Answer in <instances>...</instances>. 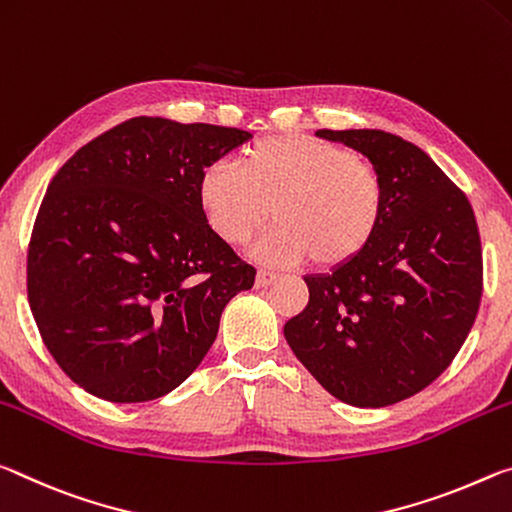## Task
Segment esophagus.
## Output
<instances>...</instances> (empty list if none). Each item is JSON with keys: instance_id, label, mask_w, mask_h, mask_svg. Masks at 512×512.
<instances>
[{"instance_id": "1", "label": "esophagus", "mask_w": 512, "mask_h": 512, "mask_svg": "<svg viewBox=\"0 0 512 512\" xmlns=\"http://www.w3.org/2000/svg\"><path fill=\"white\" fill-rule=\"evenodd\" d=\"M276 281V274L274 272H265V270H258L256 274V288H267L270 283Z\"/></svg>"}]
</instances>
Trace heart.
<instances>
[{
    "instance_id": "heart-1",
    "label": "heart",
    "mask_w": 512,
    "mask_h": 512,
    "mask_svg": "<svg viewBox=\"0 0 512 512\" xmlns=\"http://www.w3.org/2000/svg\"><path fill=\"white\" fill-rule=\"evenodd\" d=\"M197 201L224 242L247 245L274 217L256 254L267 263L311 256L322 270L354 263L385 215V183L367 158L313 136H267L242 149L238 167L201 170Z\"/></svg>"
}]
</instances>
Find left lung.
<instances>
[{"label":"left lung","instance_id":"left-lung-1","mask_svg":"<svg viewBox=\"0 0 512 512\" xmlns=\"http://www.w3.org/2000/svg\"><path fill=\"white\" fill-rule=\"evenodd\" d=\"M370 158L385 215L354 263L304 276L308 306L283 326L290 349L335 399L383 408L447 370L483 295L479 226L465 192L420 147L379 129H320Z\"/></svg>","mask_w":512,"mask_h":512}]
</instances>
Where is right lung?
Returning a JSON list of instances; mask_svg holds the SVG:
<instances>
[{"label":"right lung","instance_id":"add662e5","mask_svg":"<svg viewBox=\"0 0 512 512\" xmlns=\"http://www.w3.org/2000/svg\"><path fill=\"white\" fill-rule=\"evenodd\" d=\"M251 138L215 124L131 117L56 172L33 224L27 292L61 370L99 399L172 392L217 338L256 270L208 226L204 167Z\"/></svg>","mask_w":512,"mask_h":512}]
</instances>
